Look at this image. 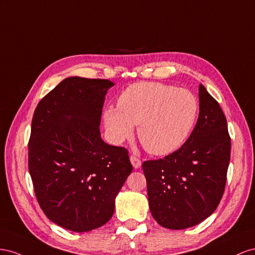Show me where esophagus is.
Masks as SVG:
<instances>
[{"instance_id":"34e87169","label":"esophagus","mask_w":255,"mask_h":255,"mask_svg":"<svg viewBox=\"0 0 255 255\" xmlns=\"http://www.w3.org/2000/svg\"><path fill=\"white\" fill-rule=\"evenodd\" d=\"M130 162H131V164L133 165L134 169H139L140 166H141V164H142L141 160H140L139 158H136V157L133 156V155L130 156Z\"/></svg>"}]
</instances>
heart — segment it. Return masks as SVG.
Masks as SVG:
<instances>
[{
	"instance_id": "obj_1",
	"label": "heart",
	"mask_w": 255,
	"mask_h": 255,
	"mask_svg": "<svg viewBox=\"0 0 255 255\" xmlns=\"http://www.w3.org/2000/svg\"><path fill=\"white\" fill-rule=\"evenodd\" d=\"M199 100L192 92L173 85L141 82L130 85L118 99V108L104 111L107 133L113 143L132 134L148 152L165 156L188 140L199 115Z\"/></svg>"
}]
</instances>
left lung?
<instances>
[{"mask_svg":"<svg viewBox=\"0 0 255 255\" xmlns=\"http://www.w3.org/2000/svg\"><path fill=\"white\" fill-rule=\"evenodd\" d=\"M199 100L198 122L183 146L142 165L151 216L165 229L184 230L204 221L219 205L227 183V119L203 84Z\"/></svg>","mask_w":255,"mask_h":255,"instance_id":"obj_1","label":"left lung"}]
</instances>
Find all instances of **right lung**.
Listing matches in <instances>:
<instances>
[{
  "instance_id": "obj_1",
  "label": "right lung",
  "mask_w": 255,
  "mask_h": 255,
  "mask_svg": "<svg viewBox=\"0 0 255 255\" xmlns=\"http://www.w3.org/2000/svg\"><path fill=\"white\" fill-rule=\"evenodd\" d=\"M109 80L69 77L35 109L28 170L43 213L60 227L89 232L111 219L132 171L128 150L100 136Z\"/></svg>"
}]
</instances>
